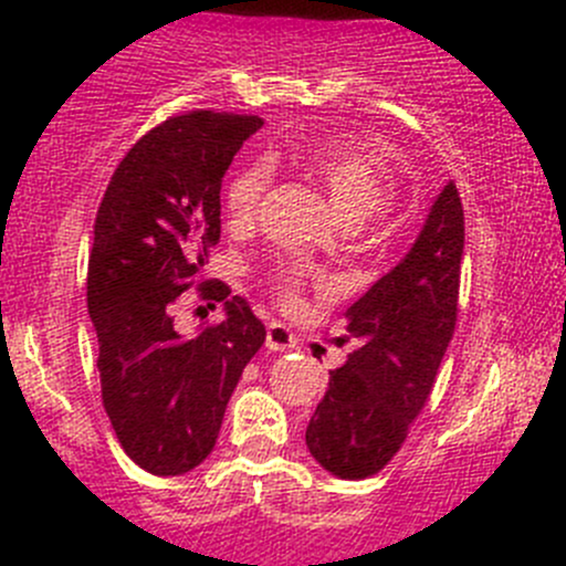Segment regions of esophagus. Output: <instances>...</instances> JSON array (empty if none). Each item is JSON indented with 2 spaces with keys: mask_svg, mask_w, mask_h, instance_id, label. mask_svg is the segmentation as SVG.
I'll return each instance as SVG.
<instances>
[{
  "mask_svg": "<svg viewBox=\"0 0 566 566\" xmlns=\"http://www.w3.org/2000/svg\"><path fill=\"white\" fill-rule=\"evenodd\" d=\"M266 348H270V352H294L296 337L291 335L283 324L272 322L266 326Z\"/></svg>",
  "mask_w": 566,
  "mask_h": 566,
  "instance_id": "1",
  "label": "esophagus"
}]
</instances>
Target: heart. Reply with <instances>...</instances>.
Instances as JSON below:
<instances>
[{
    "instance_id": "b5f03b06",
    "label": "heart",
    "mask_w": 566,
    "mask_h": 566,
    "mask_svg": "<svg viewBox=\"0 0 566 566\" xmlns=\"http://www.w3.org/2000/svg\"><path fill=\"white\" fill-rule=\"evenodd\" d=\"M296 166L324 190L335 212L346 223L357 226L370 214L381 212L392 198L395 182L387 163L373 149L352 142H322L311 144L305 153L296 155ZM270 185V171L264 163H250L226 188V212L231 223L244 226L253 220L261 198ZM277 289L285 300L296 291V272L281 270Z\"/></svg>"
}]
</instances>
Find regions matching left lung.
<instances>
[{
	"label": "left lung",
	"mask_w": 566,
	"mask_h": 566,
	"mask_svg": "<svg viewBox=\"0 0 566 566\" xmlns=\"http://www.w3.org/2000/svg\"><path fill=\"white\" fill-rule=\"evenodd\" d=\"M463 207L455 182L436 196L411 250L346 311L354 343L329 370L305 430L311 455L340 480L381 471L422 411L458 322Z\"/></svg>",
	"instance_id": "obj_1"
}]
</instances>
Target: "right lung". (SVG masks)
Wrapping results in <instances>:
<instances>
[{"instance_id": "add662e5", "label": "right lung", "mask_w": 566, "mask_h": 566, "mask_svg": "<svg viewBox=\"0 0 566 566\" xmlns=\"http://www.w3.org/2000/svg\"><path fill=\"white\" fill-rule=\"evenodd\" d=\"M259 116H171L122 157L95 220L86 307L97 332L103 406L122 450L157 476L193 471L214 450L226 406L266 329L229 285L203 281L226 318L196 337L171 302L220 240V182Z\"/></svg>"}]
</instances>
